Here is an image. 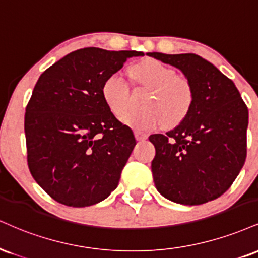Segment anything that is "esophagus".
Masks as SVG:
<instances>
[{
	"instance_id": "esophagus-1",
	"label": "esophagus",
	"mask_w": 258,
	"mask_h": 258,
	"mask_svg": "<svg viewBox=\"0 0 258 258\" xmlns=\"http://www.w3.org/2000/svg\"><path fill=\"white\" fill-rule=\"evenodd\" d=\"M135 136H136V139H137L138 142H143V141H145V139L148 138L147 133L141 132V131H136L135 132Z\"/></svg>"
}]
</instances>
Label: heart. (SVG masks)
Returning <instances> with one entry per match:
<instances>
[{
  "label": "heart",
  "mask_w": 258,
  "mask_h": 258,
  "mask_svg": "<svg viewBox=\"0 0 258 258\" xmlns=\"http://www.w3.org/2000/svg\"><path fill=\"white\" fill-rule=\"evenodd\" d=\"M136 79L150 89L141 110H128L121 120L137 131H150L161 123L178 125L190 113L194 104V88L190 80L160 60L149 58L132 67ZM102 97L115 115H121L130 102V84L122 73L114 72L104 79Z\"/></svg>",
  "instance_id": "obj_1"
}]
</instances>
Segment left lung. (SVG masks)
I'll use <instances>...</instances> for the list:
<instances>
[{
    "mask_svg": "<svg viewBox=\"0 0 258 258\" xmlns=\"http://www.w3.org/2000/svg\"><path fill=\"white\" fill-rule=\"evenodd\" d=\"M184 73L194 88L190 113L166 135L149 137L156 149L151 170L167 200L198 206L231 187L246 159L249 111L234 83L196 54L148 52Z\"/></svg>",
    "mask_w": 258,
    "mask_h": 258,
    "instance_id": "left-lung-1",
    "label": "left lung"
}]
</instances>
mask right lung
<instances>
[{"mask_svg": "<svg viewBox=\"0 0 258 258\" xmlns=\"http://www.w3.org/2000/svg\"><path fill=\"white\" fill-rule=\"evenodd\" d=\"M143 55L84 48L40 74L25 113L27 163L58 203L89 207L117 187L136 139L105 104L102 85L130 57Z\"/></svg>", "mask_w": 258, "mask_h": 258, "instance_id": "add662e5", "label": "right lung"}]
</instances>
